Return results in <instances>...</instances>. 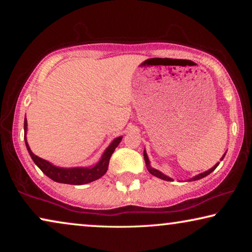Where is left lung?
<instances>
[{
  "mask_svg": "<svg viewBox=\"0 0 252 252\" xmlns=\"http://www.w3.org/2000/svg\"><path fill=\"white\" fill-rule=\"evenodd\" d=\"M225 153L227 152H224V155L222 156V158H221L220 159V161H222L223 160V158H224V156H225ZM143 157H144V161H146V165H147V169H148V171L150 172L152 176H155V177H157V178H160V179H162V180H165V181H173V179L172 178H170V177H168V176H165L164 173H162L161 171H159V170H157V169H155V168H152L151 167V164H150V160H149V158H148V155H147V151H146V149H144L143 150ZM219 165V162L218 163H216L215 165H213V167L211 168V169H209V170H207V171H204V172H202V173H199V174H197V176H194L193 178H191V179H189V180L188 181H195V180H200V179H202V178H204V177H207L208 174H210L213 170H215L217 167H218Z\"/></svg>",
  "mask_w": 252,
  "mask_h": 252,
  "instance_id": "1",
  "label": "left lung"
}]
</instances>
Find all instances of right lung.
Returning <instances> with one entry per match:
<instances>
[{
  "label": "right lung",
  "mask_w": 252,
  "mask_h": 252,
  "mask_svg": "<svg viewBox=\"0 0 252 252\" xmlns=\"http://www.w3.org/2000/svg\"><path fill=\"white\" fill-rule=\"evenodd\" d=\"M27 131H28V121L27 118L24 119V141L25 146H27L28 151L31 156L32 160L34 161L37 167L41 169L45 176H48L53 181L59 183H66V185H87L92 181H95L100 179L102 176H104L106 170L109 167L110 158L112 153L116 150V148L121 142L123 136H118L113 140L112 142L109 144V147L105 149L103 155L101 156L100 160L96 162L94 165L91 167H74V168H61L57 167L51 163V162L46 161L42 158H39L34 155L29 147L28 140H27Z\"/></svg>",
  "instance_id": "right-lung-1"
}]
</instances>
